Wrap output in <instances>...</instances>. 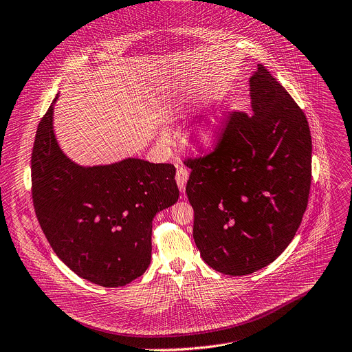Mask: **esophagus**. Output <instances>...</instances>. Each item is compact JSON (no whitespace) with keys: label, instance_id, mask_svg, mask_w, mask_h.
I'll use <instances>...</instances> for the list:
<instances>
[{"label":"esophagus","instance_id":"34e87169","mask_svg":"<svg viewBox=\"0 0 352 352\" xmlns=\"http://www.w3.org/2000/svg\"><path fill=\"white\" fill-rule=\"evenodd\" d=\"M188 178H189L188 170H186L185 167H178V168H177V174H175V181H177V185H178L181 192H184V190H185Z\"/></svg>","mask_w":352,"mask_h":352}]
</instances>
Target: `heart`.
Masks as SVG:
<instances>
[{
    "mask_svg": "<svg viewBox=\"0 0 352 352\" xmlns=\"http://www.w3.org/2000/svg\"><path fill=\"white\" fill-rule=\"evenodd\" d=\"M219 124L216 122L206 123L201 129H198L195 135V142L202 147H210L219 140Z\"/></svg>",
    "mask_w": 352,
    "mask_h": 352,
    "instance_id": "1",
    "label": "heart"
}]
</instances>
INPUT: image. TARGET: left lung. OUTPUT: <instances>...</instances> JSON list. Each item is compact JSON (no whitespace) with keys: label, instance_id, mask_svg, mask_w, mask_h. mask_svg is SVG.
Here are the masks:
<instances>
[{"label":"left lung","instance_id":"obj_1","mask_svg":"<svg viewBox=\"0 0 352 352\" xmlns=\"http://www.w3.org/2000/svg\"><path fill=\"white\" fill-rule=\"evenodd\" d=\"M250 94L252 115L232 111L214 148L185 162L195 244L209 267L232 276L267 267L289 245L311 182L303 111L263 65Z\"/></svg>","mask_w":352,"mask_h":352}]
</instances>
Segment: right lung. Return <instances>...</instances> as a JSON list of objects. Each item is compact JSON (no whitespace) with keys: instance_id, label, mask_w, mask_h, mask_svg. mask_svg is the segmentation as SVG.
<instances>
[{"instance_id":"right-lung-1","label":"right lung","mask_w":352,"mask_h":352,"mask_svg":"<svg viewBox=\"0 0 352 352\" xmlns=\"http://www.w3.org/2000/svg\"><path fill=\"white\" fill-rule=\"evenodd\" d=\"M32 150V199L57 257L80 278L118 287L143 275L151 260V221L178 201L173 164L140 158L81 167L60 150L53 105Z\"/></svg>"}]
</instances>
